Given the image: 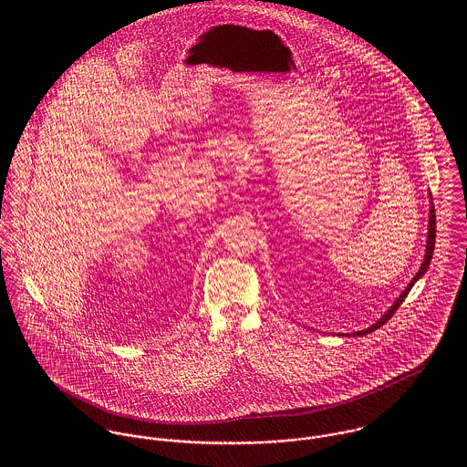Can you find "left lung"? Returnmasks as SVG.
<instances>
[{
    "instance_id": "8db88e82",
    "label": "left lung",
    "mask_w": 467,
    "mask_h": 467,
    "mask_svg": "<svg viewBox=\"0 0 467 467\" xmlns=\"http://www.w3.org/2000/svg\"><path fill=\"white\" fill-rule=\"evenodd\" d=\"M435 206H433V201H431V204H430V219H428V239H426V254H424V261H422V265L419 267V271L415 273V276L410 280V284L404 287V291L400 293V298L389 307V311L376 322V324H372L368 329H363V331H356V333H350V336H365V334L374 333L376 329H379L381 326H385L390 318H392V315L398 311V307H400V304L404 302V298L408 296V293H410V289L413 287V284L426 273V269L430 266V263H431V257H433V250H435Z\"/></svg>"
}]
</instances>
